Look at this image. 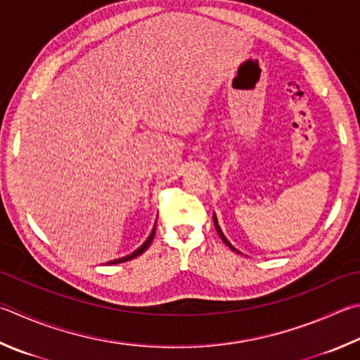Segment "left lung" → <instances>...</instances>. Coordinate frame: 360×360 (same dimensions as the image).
<instances>
[{
  "mask_svg": "<svg viewBox=\"0 0 360 360\" xmlns=\"http://www.w3.org/2000/svg\"><path fill=\"white\" fill-rule=\"evenodd\" d=\"M214 225H215V230H217V233H219V236L221 238V239H224V243L228 245V247H230L231 248V250H234V252H238L236 250V248H234L230 243H228V239L224 236V233H221V230H220V226H219V221H217V217H215V215H214Z\"/></svg>",
  "mask_w": 360,
  "mask_h": 360,
  "instance_id": "left-lung-1",
  "label": "left lung"
}]
</instances>
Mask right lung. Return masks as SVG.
I'll list each match as a JSON object with an SVG mask.
<instances>
[{"mask_svg":"<svg viewBox=\"0 0 360 360\" xmlns=\"http://www.w3.org/2000/svg\"><path fill=\"white\" fill-rule=\"evenodd\" d=\"M154 234H155V226H154V230L151 231V234H149V238L145 240V243H143V245L140 247V248H136V250L134 252V253H130V255H127V257H124V258H120V259H115V261H110V264H117V263H124V261H129V259H132V258H136L139 257V255H141L143 252L146 250V248L151 245V243H153V239H154Z\"/></svg>","mask_w":360,"mask_h":360,"instance_id":"right-lung-1","label":"right lung"}]
</instances>
